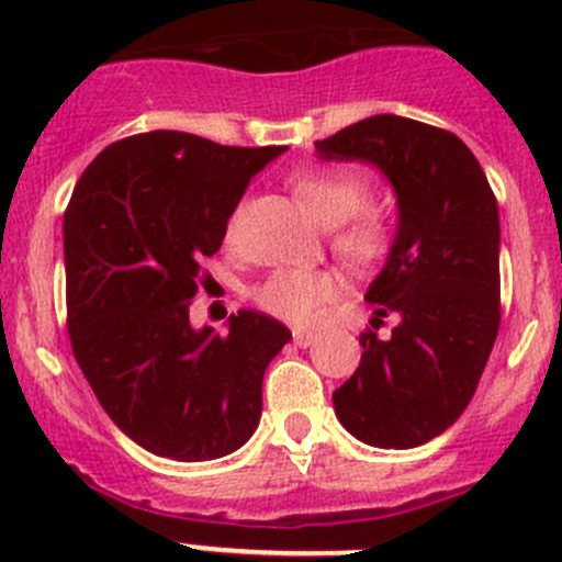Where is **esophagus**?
<instances>
[{"label": "esophagus", "instance_id": "1", "mask_svg": "<svg viewBox=\"0 0 562 562\" xmlns=\"http://www.w3.org/2000/svg\"><path fill=\"white\" fill-rule=\"evenodd\" d=\"M293 342H296L299 348H310V345L317 342V334L302 331V328H296V331H293Z\"/></svg>", "mask_w": 562, "mask_h": 562}]
</instances>
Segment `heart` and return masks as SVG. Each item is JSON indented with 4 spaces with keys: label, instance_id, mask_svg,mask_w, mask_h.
<instances>
[{
    "label": "heart",
    "instance_id": "1",
    "mask_svg": "<svg viewBox=\"0 0 562 562\" xmlns=\"http://www.w3.org/2000/svg\"><path fill=\"white\" fill-rule=\"evenodd\" d=\"M293 192L321 225L331 231V249L342 263L370 269L391 249V223L367 209L370 184L356 171H302L291 179ZM337 293L334 277L321 269H277L252 291L269 315L288 323H313Z\"/></svg>",
    "mask_w": 562,
    "mask_h": 562
}]
</instances>
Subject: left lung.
I'll use <instances>...</instances> for the list:
<instances>
[{"label":"left lung","mask_w":562,"mask_h":562,"mask_svg":"<svg viewBox=\"0 0 562 562\" xmlns=\"http://www.w3.org/2000/svg\"><path fill=\"white\" fill-rule=\"evenodd\" d=\"M323 160L381 168L400 225L367 291L372 326L361 364L334 391L339 424L361 443L413 449L438 438L473 400L501 326V220L473 151L449 130L378 113L315 140Z\"/></svg>","instance_id":"left-lung-1"}]
</instances>
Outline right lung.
Returning <instances> with one entry per match:
<instances>
[{"mask_svg": "<svg viewBox=\"0 0 562 562\" xmlns=\"http://www.w3.org/2000/svg\"><path fill=\"white\" fill-rule=\"evenodd\" d=\"M282 151L155 130L105 146L72 190V353L111 422L151 454L220 459L258 427L263 372L291 331L255 310L231 315L228 334L195 331L190 304L249 179Z\"/></svg>", "mask_w": 562, "mask_h": 562, "instance_id": "add662e5", "label": "right lung"}]
</instances>
